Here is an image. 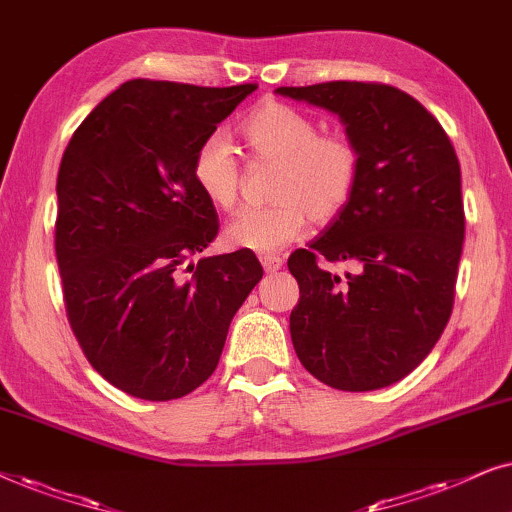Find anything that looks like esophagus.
I'll list each match as a JSON object with an SVG mask.
<instances>
[{
	"label": "esophagus",
	"instance_id": "esophagus-1",
	"mask_svg": "<svg viewBox=\"0 0 512 512\" xmlns=\"http://www.w3.org/2000/svg\"><path fill=\"white\" fill-rule=\"evenodd\" d=\"M260 262H262V267H264V271H267V274H274V271L283 267V257L281 255H262Z\"/></svg>",
	"mask_w": 512,
	"mask_h": 512
}]
</instances>
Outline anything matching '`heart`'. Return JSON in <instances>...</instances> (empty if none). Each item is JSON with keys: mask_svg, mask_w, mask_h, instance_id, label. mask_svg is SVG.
I'll return each instance as SVG.
<instances>
[{"mask_svg": "<svg viewBox=\"0 0 512 512\" xmlns=\"http://www.w3.org/2000/svg\"><path fill=\"white\" fill-rule=\"evenodd\" d=\"M241 133L257 159L278 161L267 208H248L224 229V241L257 255L285 248L306 224L337 220L363 175V154L349 135L320 133L309 114L285 102H264L243 121ZM192 175L201 194L220 210H234L241 189L234 147L220 133L208 135L194 154Z\"/></svg>", "mask_w": 512, "mask_h": 512, "instance_id": "1", "label": "heart"}]
</instances>
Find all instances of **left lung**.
<instances>
[{
  "instance_id": "8db88e82",
  "label": "left lung",
  "mask_w": 512,
  "mask_h": 512,
  "mask_svg": "<svg viewBox=\"0 0 512 512\" xmlns=\"http://www.w3.org/2000/svg\"><path fill=\"white\" fill-rule=\"evenodd\" d=\"M276 93L339 114L363 154L349 206L288 260L299 283L292 346L339 391L391 386L452 316L466 231L459 159L438 119L395 86L327 81ZM342 261L352 271L339 277L331 264Z\"/></svg>"
}]
</instances>
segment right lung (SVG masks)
<instances>
[{
  "label": "right lung",
  "mask_w": 512,
  "mask_h": 512,
  "mask_svg": "<svg viewBox=\"0 0 512 512\" xmlns=\"http://www.w3.org/2000/svg\"><path fill=\"white\" fill-rule=\"evenodd\" d=\"M255 88L126 81L81 121L60 161L67 320L88 363L133 398L199 388L264 274L250 250L189 264L220 229L194 182V154Z\"/></svg>",
  "instance_id": "add662e5"
}]
</instances>
